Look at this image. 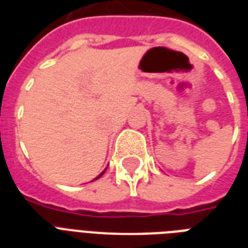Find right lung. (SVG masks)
<instances>
[{
  "label": "right lung",
  "mask_w": 248,
  "mask_h": 248,
  "mask_svg": "<svg viewBox=\"0 0 248 248\" xmlns=\"http://www.w3.org/2000/svg\"><path fill=\"white\" fill-rule=\"evenodd\" d=\"M105 170H107V169H105ZM105 170H104V171H103V172H101V173H100V175H99V176H97V177H95V179H93V180H96V179H99V177H100V176H101V175H103V173H104V172H105Z\"/></svg>",
  "instance_id": "right-lung-1"
}]
</instances>
